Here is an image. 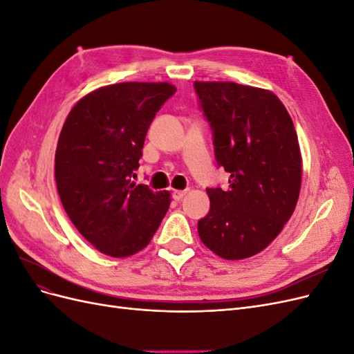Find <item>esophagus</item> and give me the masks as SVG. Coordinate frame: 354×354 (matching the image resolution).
Segmentation results:
<instances>
[{
	"label": "esophagus",
	"instance_id": "obj_1",
	"mask_svg": "<svg viewBox=\"0 0 354 354\" xmlns=\"http://www.w3.org/2000/svg\"><path fill=\"white\" fill-rule=\"evenodd\" d=\"M186 194H187V190H174V192H173V199H174V201L183 199V198L186 196Z\"/></svg>",
	"mask_w": 354,
	"mask_h": 354
}]
</instances>
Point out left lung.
<instances>
[{"label":"left lung","mask_w":354,"mask_h":354,"mask_svg":"<svg viewBox=\"0 0 354 354\" xmlns=\"http://www.w3.org/2000/svg\"><path fill=\"white\" fill-rule=\"evenodd\" d=\"M229 189L208 187L198 221L203 245L226 260L259 254L283 229L301 187V155L291 116L272 91L236 82L195 81Z\"/></svg>","instance_id":"1"}]
</instances>
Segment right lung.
Returning a JSON list of instances; mask_svg holds the SVG:
<instances>
[{
  "mask_svg": "<svg viewBox=\"0 0 354 354\" xmlns=\"http://www.w3.org/2000/svg\"><path fill=\"white\" fill-rule=\"evenodd\" d=\"M176 87L121 82L82 97L56 151L60 201L75 227L100 252L122 259L151 242L169 207L168 192L136 185L149 127Z\"/></svg>",
  "mask_w": 354,
  "mask_h": 354,
  "instance_id": "1",
  "label": "right lung"
}]
</instances>
